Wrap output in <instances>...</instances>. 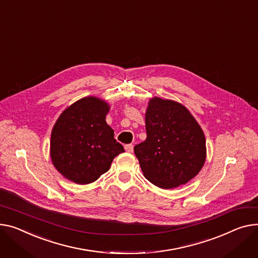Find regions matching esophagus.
Masks as SVG:
<instances>
[{"mask_svg":"<svg viewBox=\"0 0 258 258\" xmlns=\"http://www.w3.org/2000/svg\"><path fill=\"white\" fill-rule=\"evenodd\" d=\"M124 149L127 151V152H133L134 151V145H132V144H126L125 146H124Z\"/></svg>","mask_w":258,"mask_h":258,"instance_id":"34e87169","label":"esophagus"}]
</instances>
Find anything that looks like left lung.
<instances>
[{"mask_svg":"<svg viewBox=\"0 0 258 258\" xmlns=\"http://www.w3.org/2000/svg\"><path fill=\"white\" fill-rule=\"evenodd\" d=\"M147 138L134 148L144 176L161 188L186 183L207 158L205 137L196 119L174 100L152 97L145 114Z\"/></svg>","mask_w":258,"mask_h":258,"instance_id":"obj_1","label":"left lung"}]
</instances>
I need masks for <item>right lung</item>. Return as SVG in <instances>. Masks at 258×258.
Segmentation results:
<instances>
[{"instance_id":"add662e5","label":"right lung","mask_w":258,"mask_h":258,"mask_svg":"<svg viewBox=\"0 0 258 258\" xmlns=\"http://www.w3.org/2000/svg\"><path fill=\"white\" fill-rule=\"evenodd\" d=\"M109 110L107 101L87 96L66 108L57 119L50 136V159L68 180L78 184L95 181L124 151L106 122Z\"/></svg>"}]
</instances>
